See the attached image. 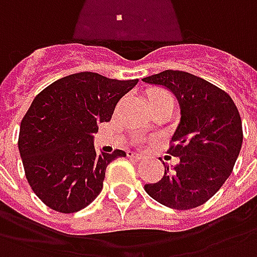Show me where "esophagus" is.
<instances>
[{
  "label": "esophagus",
  "instance_id": "obj_1",
  "mask_svg": "<svg viewBox=\"0 0 257 257\" xmlns=\"http://www.w3.org/2000/svg\"><path fill=\"white\" fill-rule=\"evenodd\" d=\"M127 157L134 159V160H137V162H140V160H142V159H144V156H142V155H140V153H134V152H127Z\"/></svg>",
  "mask_w": 257,
  "mask_h": 257
}]
</instances>
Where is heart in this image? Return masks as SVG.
<instances>
[{
    "instance_id": "b5f03b06",
    "label": "heart",
    "mask_w": 257,
    "mask_h": 257,
    "mask_svg": "<svg viewBox=\"0 0 257 257\" xmlns=\"http://www.w3.org/2000/svg\"><path fill=\"white\" fill-rule=\"evenodd\" d=\"M166 95L167 93H164V91H160V90H155V91H152L151 95Z\"/></svg>"
}]
</instances>
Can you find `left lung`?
<instances>
[{"label":"left lung","mask_w":257,"mask_h":257,"mask_svg":"<svg viewBox=\"0 0 257 257\" xmlns=\"http://www.w3.org/2000/svg\"><path fill=\"white\" fill-rule=\"evenodd\" d=\"M177 97L181 120L168 153L179 159L164 164V177L145 185L157 203L174 209L203 205L230 177L242 145V123L231 97L198 76L167 69L144 78Z\"/></svg>","instance_id":"1"}]
</instances>
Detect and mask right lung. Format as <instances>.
Instances as JSON below:
<instances>
[{"mask_svg":"<svg viewBox=\"0 0 257 257\" xmlns=\"http://www.w3.org/2000/svg\"><path fill=\"white\" fill-rule=\"evenodd\" d=\"M137 83L79 72L56 80L34 98L20 123L18 145L30 186L48 207L78 212L100 194L108 164L126 152L98 155L93 134Z\"/></svg>","mask_w":257,"mask_h":257,"instance_id":"obj_1","label":"right lung"}]
</instances>
